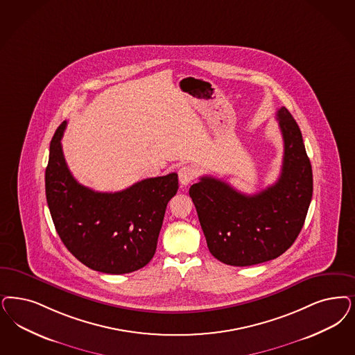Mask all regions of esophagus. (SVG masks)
Returning <instances> with one entry per match:
<instances>
[{"label":"esophagus","mask_w":355,"mask_h":355,"mask_svg":"<svg viewBox=\"0 0 355 355\" xmlns=\"http://www.w3.org/2000/svg\"><path fill=\"white\" fill-rule=\"evenodd\" d=\"M196 169L189 166V165L180 168V171H178L180 184H182V186H187V184H191V181L196 178Z\"/></svg>","instance_id":"1"}]
</instances>
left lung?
I'll return each mask as SVG.
<instances>
[{
    "instance_id": "1",
    "label": "left lung",
    "mask_w": 355,
    "mask_h": 355,
    "mask_svg": "<svg viewBox=\"0 0 355 355\" xmlns=\"http://www.w3.org/2000/svg\"><path fill=\"white\" fill-rule=\"evenodd\" d=\"M284 152L278 181L254 196L200 177L190 187L208 250L231 266H252L279 257L296 240L312 199V166L297 123L286 107L277 112Z\"/></svg>"
}]
</instances>
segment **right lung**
I'll use <instances>...</instances> for the list:
<instances>
[{
    "label": "right lung",
    "instance_id": "1",
    "mask_svg": "<svg viewBox=\"0 0 355 355\" xmlns=\"http://www.w3.org/2000/svg\"><path fill=\"white\" fill-rule=\"evenodd\" d=\"M62 122L49 146L46 196L55 228L67 249L90 269L127 274L155 256L168 202L178 175L147 178L118 193H98L78 184L62 155Z\"/></svg>",
    "mask_w": 355,
    "mask_h": 355
}]
</instances>
